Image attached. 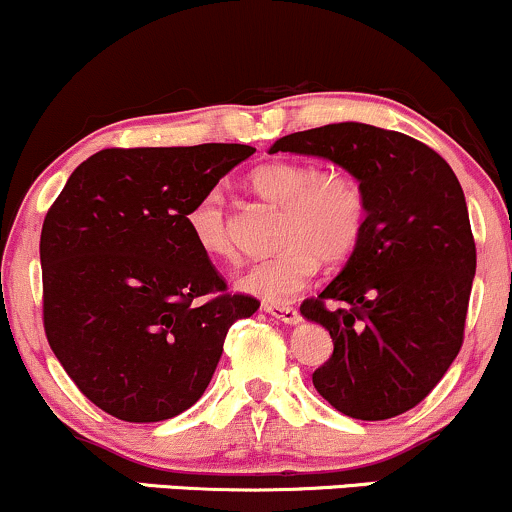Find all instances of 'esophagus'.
Masks as SVG:
<instances>
[{"label":"esophagus","mask_w":512,"mask_h":512,"mask_svg":"<svg viewBox=\"0 0 512 512\" xmlns=\"http://www.w3.org/2000/svg\"><path fill=\"white\" fill-rule=\"evenodd\" d=\"M264 310L276 317V320L284 322V325H298L301 322V313L296 308H291V305H264Z\"/></svg>","instance_id":"34e87169"}]
</instances>
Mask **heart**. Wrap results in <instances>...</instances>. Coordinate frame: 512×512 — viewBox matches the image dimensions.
Here are the masks:
<instances>
[{
	"mask_svg": "<svg viewBox=\"0 0 512 512\" xmlns=\"http://www.w3.org/2000/svg\"><path fill=\"white\" fill-rule=\"evenodd\" d=\"M250 185L257 195L281 207L279 250L252 262L238 276L245 293L267 303H289L310 284L320 260L342 262L361 243L366 228V197L346 173L317 170L301 161H272L255 168ZM187 231L204 255L231 260L223 195L204 192L187 209Z\"/></svg>",
	"mask_w": 512,
	"mask_h": 512,
	"instance_id": "1",
	"label": "heart"
}]
</instances>
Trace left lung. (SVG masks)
<instances>
[{
	"label": "left lung",
	"instance_id": "1",
	"mask_svg": "<svg viewBox=\"0 0 512 512\" xmlns=\"http://www.w3.org/2000/svg\"><path fill=\"white\" fill-rule=\"evenodd\" d=\"M327 158L361 185L366 228L344 269L301 315L330 332L313 385L351 419L414 409L460 354L477 248L460 180L443 156L402 132L339 122L272 149ZM334 300L337 309H327Z\"/></svg>",
	"mask_w": 512,
	"mask_h": 512
}]
</instances>
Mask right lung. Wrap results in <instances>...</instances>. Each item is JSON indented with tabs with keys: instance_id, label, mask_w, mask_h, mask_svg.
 <instances>
[{
	"instance_id": "1",
	"label": "right lung",
	"mask_w": 512,
	"mask_h": 512,
	"mask_svg": "<svg viewBox=\"0 0 512 512\" xmlns=\"http://www.w3.org/2000/svg\"><path fill=\"white\" fill-rule=\"evenodd\" d=\"M252 154L245 144L103 149L45 216V337L76 387L115 419L154 424L190 409L228 327L260 308L226 291L185 223Z\"/></svg>"
}]
</instances>
